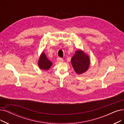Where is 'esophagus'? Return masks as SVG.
<instances>
[{
  "label": "esophagus",
  "mask_w": 124,
  "mask_h": 124,
  "mask_svg": "<svg viewBox=\"0 0 124 124\" xmlns=\"http://www.w3.org/2000/svg\"><path fill=\"white\" fill-rule=\"evenodd\" d=\"M57 61L59 63H61V62H62L63 61V59L61 58H58L57 59Z\"/></svg>",
  "instance_id": "1"
}]
</instances>
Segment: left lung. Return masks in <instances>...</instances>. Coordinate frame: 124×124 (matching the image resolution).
<instances>
[{
    "label": "left lung",
    "instance_id": "obj_1",
    "mask_svg": "<svg viewBox=\"0 0 124 124\" xmlns=\"http://www.w3.org/2000/svg\"><path fill=\"white\" fill-rule=\"evenodd\" d=\"M72 65L74 71L78 74H82L88 69L90 60L88 55L82 50H79L75 52L71 60Z\"/></svg>",
    "mask_w": 124,
    "mask_h": 124
}]
</instances>
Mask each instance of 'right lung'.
<instances>
[{
	"label": "right lung",
	"mask_w": 124,
	"mask_h": 124,
	"mask_svg": "<svg viewBox=\"0 0 124 124\" xmlns=\"http://www.w3.org/2000/svg\"><path fill=\"white\" fill-rule=\"evenodd\" d=\"M38 65L41 69L47 70L51 68L52 63L47 58L45 53L42 52L39 57Z\"/></svg>",
	"instance_id": "obj_1"
}]
</instances>
